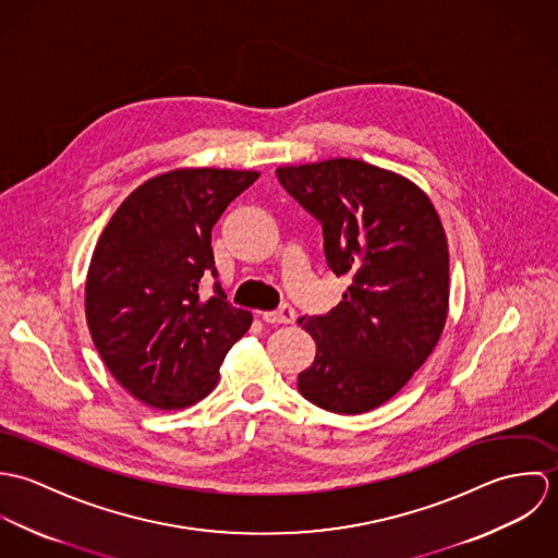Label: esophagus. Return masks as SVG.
<instances>
[{"label": "esophagus", "mask_w": 558, "mask_h": 558, "mask_svg": "<svg viewBox=\"0 0 558 558\" xmlns=\"http://www.w3.org/2000/svg\"><path fill=\"white\" fill-rule=\"evenodd\" d=\"M262 319L268 322V324H292L296 319V312L290 305H281L275 312H264Z\"/></svg>", "instance_id": "1"}]
</instances>
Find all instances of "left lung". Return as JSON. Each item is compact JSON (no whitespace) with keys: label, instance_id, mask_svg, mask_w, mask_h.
Returning <instances> with one entry per match:
<instances>
[{"label":"left lung","instance_id":"1","mask_svg":"<svg viewBox=\"0 0 558 558\" xmlns=\"http://www.w3.org/2000/svg\"><path fill=\"white\" fill-rule=\"evenodd\" d=\"M322 226L324 255L350 286L326 316L299 324L316 341L299 391L318 408L361 414L389 401L436 348L449 312V248L429 197L365 160L277 169Z\"/></svg>","mask_w":558,"mask_h":558}]
</instances>
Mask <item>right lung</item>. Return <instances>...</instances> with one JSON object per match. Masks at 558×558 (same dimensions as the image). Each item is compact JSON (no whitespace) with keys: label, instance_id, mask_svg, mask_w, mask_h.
Returning a JSON list of instances; mask_svg holds the SVG:
<instances>
[{"label":"right lung","instance_id":"right-lung-1","mask_svg":"<svg viewBox=\"0 0 558 558\" xmlns=\"http://www.w3.org/2000/svg\"><path fill=\"white\" fill-rule=\"evenodd\" d=\"M259 178L257 171L186 167L137 186L96 242L85 318L113 378L133 398L180 410L219 383L228 350L253 316L230 305L217 279L210 234L223 210Z\"/></svg>","mask_w":558,"mask_h":558}]
</instances>
